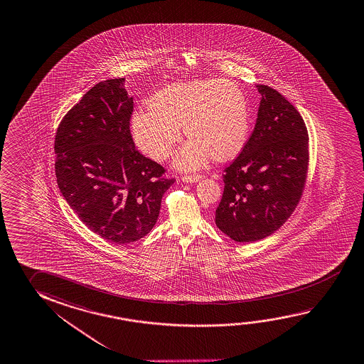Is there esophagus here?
Listing matches in <instances>:
<instances>
[{
	"label": "esophagus",
	"mask_w": 364,
	"mask_h": 364,
	"mask_svg": "<svg viewBox=\"0 0 364 364\" xmlns=\"http://www.w3.org/2000/svg\"><path fill=\"white\" fill-rule=\"evenodd\" d=\"M200 179H202V175H199V173H197V175H184L181 178V180L185 183H197Z\"/></svg>",
	"instance_id": "esophagus-1"
}]
</instances>
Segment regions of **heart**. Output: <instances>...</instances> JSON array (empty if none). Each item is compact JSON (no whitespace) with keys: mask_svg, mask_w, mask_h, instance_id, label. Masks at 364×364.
<instances>
[{"mask_svg":"<svg viewBox=\"0 0 364 364\" xmlns=\"http://www.w3.org/2000/svg\"><path fill=\"white\" fill-rule=\"evenodd\" d=\"M181 125L191 138L178 152L176 166L197 168L210 155L232 159L249 137L247 100L236 85L218 78L168 85L151 97L149 110L132 117V134L146 155L162 161L179 142Z\"/></svg>","mask_w":364,"mask_h":364,"instance_id":"heart-1","label":"heart"}]
</instances>
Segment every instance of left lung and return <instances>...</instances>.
Returning <instances> with one entry per match:
<instances>
[{"mask_svg":"<svg viewBox=\"0 0 364 364\" xmlns=\"http://www.w3.org/2000/svg\"><path fill=\"white\" fill-rule=\"evenodd\" d=\"M257 89V124L223 170L215 209V225L237 242L265 239L283 226L302 198L309 171V132L301 114L273 87Z\"/></svg>","mask_w":364,"mask_h":364,"instance_id":"8db88e82","label":"left lung"}]
</instances>
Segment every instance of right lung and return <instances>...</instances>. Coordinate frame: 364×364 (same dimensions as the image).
Instances as JSON below:
<instances>
[{"label":"right lung","instance_id":"1","mask_svg":"<svg viewBox=\"0 0 364 364\" xmlns=\"http://www.w3.org/2000/svg\"><path fill=\"white\" fill-rule=\"evenodd\" d=\"M124 82L112 78L91 87L60 120L54 138L62 196L85 226L119 245L152 230L162 197L175 181L134 147L133 97Z\"/></svg>","mask_w":364,"mask_h":364}]
</instances>
